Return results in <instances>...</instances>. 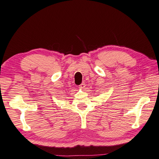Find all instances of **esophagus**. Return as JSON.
<instances>
[{"instance_id":"obj_1","label":"esophagus","mask_w":159,"mask_h":159,"mask_svg":"<svg viewBox=\"0 0 159 159\" xmlns=\"http://www.w3.org/2000/svg\"><path fill=\"white\" fill-rule=\"evenodd\" d=\"M85 87V83H82L81 84H80V85H79V88H80V89H83Z\"/></svg>"}]
</instances>
